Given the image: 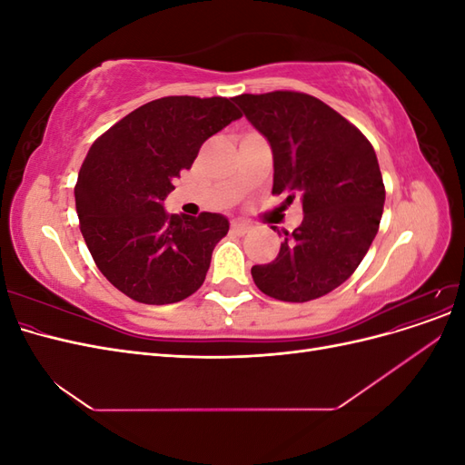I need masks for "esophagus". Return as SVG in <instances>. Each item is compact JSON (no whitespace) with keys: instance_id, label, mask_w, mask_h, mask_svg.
<instances>
[{"instance_id":"obj_1","label":"esophagus","mask_w":465,"mask_h":465,"mask_svg":"<svg viewBox=\"0 0 465 465\" xmlns=\"http://www.w3.org/2000/svg\"><path fill=\"white\" fill-rule=\"evenodd\" d=\"M231 231H232L234 234H246V232L250 231V224H248V223H242V221H232Z\"/></svg>"}]
</instances>
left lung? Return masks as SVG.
I'll use <instances>...</instances> for the list:
<instances>
[{
    "mask_svg": "<svg viewBox=\"0 0 465 465\" xmlns=\"http://www.w3.org/2000/svg\"><path fill=\"white\" fill-rule=\"evenodd\" d=\"M232 101L270 142L273 193L301 195L302 223L285 231L273 262L252 267L258 289L306 302L340 287L367 254L384 209V182L369 139L316 96L292 91ZM275 231V227H273Z\"/></svg>",
    "mask_w": 465,
    "mask_h": 465,
    "instance_id": "left-lung-1",
    "label": "left lung"
}]
</instances>
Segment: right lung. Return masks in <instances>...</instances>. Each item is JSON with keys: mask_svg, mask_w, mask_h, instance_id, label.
I'll list each match as a JSON object with an SVG mask.
<instances>
[{"mask_svg": "<svg viewBox=\"0 0 465 465\" xmlns=\"http://www.w3.org/2000/svg\"><path fill=\"white\" fill-rule=\"evenodd\" d=\"M238 118L229 98L164 96L91 145L75 186L81 232L98 270L130 299L171 304L202 287L229 219L166 213L164 200L203 142Z\"/></svg>", "mask_w": 465, "mask_h": 465, "instance_id": "right-lung-1", "label": "right lung"}]
</instances>
